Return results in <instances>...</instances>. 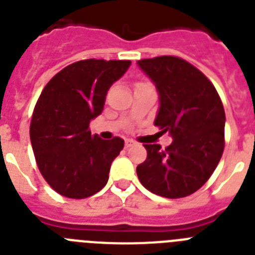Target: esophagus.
I'll list each match as a JSON object with an SVG mask.
<instances>
[{
	"mask_svg": "<svg viewBox=\"0 0 255 255\" xmlns=\"http://www.w3.org/2000/svg\"><path fill=\"white\" fill-rule=\"evenodd\" d=\"M125 143H126V147H130V146L134 145V141L133 140H129V138H127Z\"/></svg>",
	"mask_w": 255,
	"mask_h": 255,
	"instance_id": "esophagus-1",
	"label": "esophagus"
}]
</instances>
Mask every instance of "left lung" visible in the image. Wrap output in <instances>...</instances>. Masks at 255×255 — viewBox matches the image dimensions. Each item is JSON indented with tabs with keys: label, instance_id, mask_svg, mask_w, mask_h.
<instances>
[{
	"label": "left lung",
	"instance_id": "1",
	"mask_svg": "<svg viewBox=\"0 0 255 255\" xmlns=\"http://www.w3.org/2000/svg\"><path fill=\"white\" fill-rule=\"evenodd\" d=\"M137 65L155 85L159 109L155 126L173 138L167 149L145 145L147 158L137 165L145 189L177 199L198 191L218 165L225 147L226 115L214 86L180 57L143 59Z\"/></svg>",
	"mask_w": 255,
	"mask_h": 255
}]
</instances>
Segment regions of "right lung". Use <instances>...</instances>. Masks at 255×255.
<instances>
[{
    "label": "right lung",
    "mask_w": 255,
    "mask_h": 255,
    "mask_svg": "<svg viewBox=\"0 0 255 255\" xmlns=\"http://www.w3.org/2000/svg\"><path fill=\"white\" fill-rule=\"evenodd\" d=\"M129 60L77 61L48 82L35 104L30 142L48 185L72 199L100 191L125 141L92 136L90 123L103 113L106 94L123 77Z\"/></svg>",
    "instance_id": "add662e5"
}]
</instances>
